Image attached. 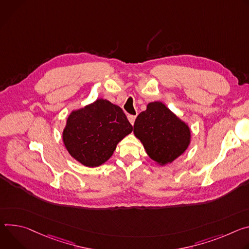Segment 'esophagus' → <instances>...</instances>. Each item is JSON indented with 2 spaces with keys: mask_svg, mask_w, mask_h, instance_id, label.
I'll use <instances>...</instances> for the list:
<instances>
[{
  "mask_svg": "<svg viewBox=\"0 0 249 249\" xmlns=\"http://www.w3.org/2000/svg\"><path fill=\"white\" fill-rule=\"evenodd\" d=\"M127 119H128L129 123H130L131 124H134V122H135L136 117H135V116H133V115H128V116H127Z\"/></svg>",
  "mask_w": 249,
  "mask_h": 249,
  "instance_id": "esophagus-1",
  "label": "esophagus"
}]
</instances>
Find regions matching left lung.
Segmentation results:
<instances>
[{"instance_id": "1", "label": "left lung", "mask_w": 249, "mask_h": 249, "mask_svg": "<svg viewBox=\"0 0 249 249\" xmlns=\"http://www.w3.org/2000/svg\"><path fill=\"white\" fill-rule=\"evenodd\" d=\"M133 132L149 157L165 165L180 156L190 143V129L161 102L147 105L137 116Z\"/></svg>"}]
</instances>
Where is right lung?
Instances as JSON below:
<instances>
[{
	"instance_id": "right-lung-1",
	"label": "right lung",
	"mask_w": 249,
	"mask_h": 249,
	"mask_svg": "<svg viewBox=\"0 0 249 249\" xmlns=\"http://www.w3.org/2000/svg\"><path fill=\"white\" fill-rule=\"evenodd\" d=\"M132 131L124 110L107 100L72 112L63 131V142L72 157L88 167H97L113 155L117 144Z\"/></svg>"
}]
</instances>
